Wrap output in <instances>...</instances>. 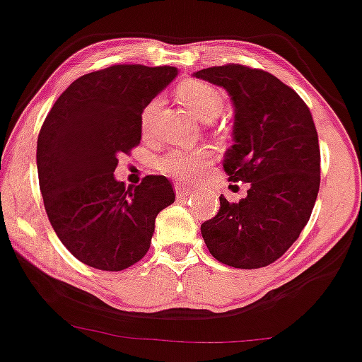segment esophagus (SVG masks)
<instances>
[{
  "label": "esophagus",
  "instance_id": "1",
  "mask_svg": "<svg viewBox=\"0 0 362 362\" xmlns=\"http://www.w3.org/2000/svg\"><path fill=\"white\" fill-rule=\"evenodd\" d=\"M194 192L192 187L185 185V184H175V194L177 197H187V195H190Z\"/></svg>",
  "mask_w": 362,
  "mask_h": 362
}]
</instances>
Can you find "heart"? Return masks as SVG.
<instances>
[{
	"mask_svg": "<svg viewBox=\"0 0 362 362\" xmlns=\"http://www.w3.org/2000/svg\"><path fill=\"white\" fill-rule=\"evenodd\" d=\"M178 98L189 107V111L200 121L216 119L221 115L224 106L223 94L214 86L200 81L185 82L178 89ZM156 106V101H151L141 112V126L146 128L150 123L151 112ZM207 153L200 150H172L158 160V168L172 177L178 178H195L202 172L207 163Z\"/></svg>",
	"mask_w": 362,
	"mask_h": 362,
	"instance_id": "1",
	"label": "heart"
}]
</instances>
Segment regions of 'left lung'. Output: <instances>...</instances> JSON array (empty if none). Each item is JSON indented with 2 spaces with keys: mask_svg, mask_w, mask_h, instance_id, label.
<instances>
[{
  "mask_svg": "<svg viewBox=\"0 0 362 362\" xmlns=\"http://www.w3.org/2000/svg\"><path fill=\"white\" fill-rule=\"evenodd\" d=\"M194 77L228 90L234 145L223 165L230 180L250 184L239 202L221 195L219 212L200 233L221 263L268 267L297 241L319 194L320 150L312 115L293 89L258 69L230 64Z\"/></svg>",
  "mask_w": 362,
  "mask_h": 362,
  "instance_id": "1",
  "label": "left lung"
}]
</instances>
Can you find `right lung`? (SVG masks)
Instances as JSON below:
<instances>
[{"mask_svg": "<svg viewBox=\"0 0 362 362\" xmlns=\"http://www.w3.org/2000/svg\"><path fill=\"white\" fill-rule=\"evenodd\" d=\"M175 67L112 65L74 81L47 115L37 141L40 192L52 228L77 259L103 272L138 263L155 219L175 200L163 175L126 189L117 155L141 139V112L177 77Z\"/></svg>", "mask_w": 362, "mask_h": 362, "instance_id": "add662e5", "label": "right lung"}]
</instances>
